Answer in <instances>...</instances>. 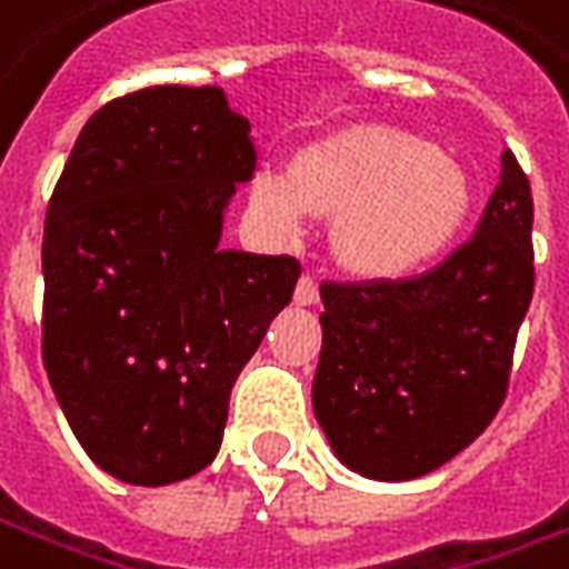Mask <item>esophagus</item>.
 <instances>
[{
    "label": "esophagus",
    "mask_w": 569,
    "mask_h": 569,
    "mask_svg": "<svg viewBox=\"0 0 569 569\" xmlns=\"http://www.w3.org/2000/svg\"><path fill=\"white\" fill-rule=\"evenodd\" d=\"M321 299V292H318V280L311 277V273H302L299 277V283H296V305H315Z\"/></svg>",
    "instance_id": "1"
}]
</instances>
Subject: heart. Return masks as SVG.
<instances>
[{
	"label": "heart",
	"mask_w": 569,
	"mask_h": 569,
	"mask_svg": "<svg viewBox=\"0 0 569 569\" xmlns=\"http://www.w3.org/2000/svg\"><path fill=\"white\" fill-rule=\"evenodd\" d=\"M469 204L462 169L435 144L397 128H359L302 153L292 167L264 163L251 179V210L277 239H292L315 210H340L333 246L362 273H402L457 232Z\"/></svg>",
	"instance_id": "1"
}]
</instances>
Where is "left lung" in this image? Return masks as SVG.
Instances as JSON below:
<instances>
[{
    "label": "left lung",
    "mask_w": 569,
    "mask_h": 569,
    "mask_svg": "<svg viewBox=\"0 0 569 569\" xmlns=\"http://www.w3.org/2000/svg\"><path fill=\"white\" fill-rule=\"evenodd\" d=\"M532 261V188L503 150L472 239L441 264L402 280L321 283L311 402L343 466L409 481L479 438L507 397Z\"/></svg>",
    "instance_id": "8db88e82"
}]
</instances>
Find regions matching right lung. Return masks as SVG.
<instances>
[{"instance_id":"1","label":"right lung","mask_w":569,"mask_h":569,"mask_svg":"<svg viewBox=\"0 0 569 569\" xmlns=\"http://www.w3.org/2000/svg\"><path fill=\"white\" fill-rule=\"evenodd\" d=\"M254 138L220 88H144L97 109L43 232V365L74 438L128 485L213 462L229 393L302 264L220 248Z\"/></svg>"}]
</instances>
